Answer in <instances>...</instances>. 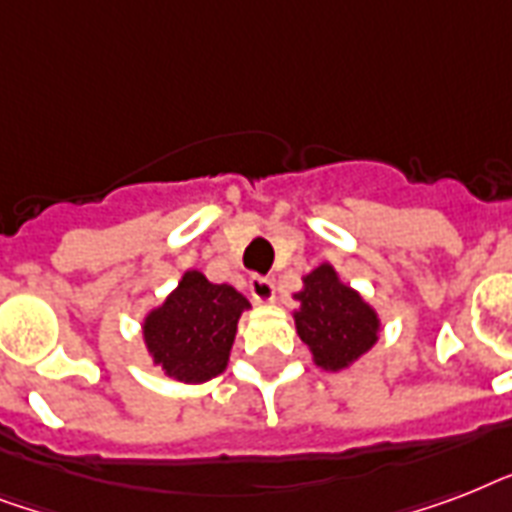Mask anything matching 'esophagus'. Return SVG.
Returning a JSON list of instances; mask_svg holds the SVG:
<instances>
[{"mask_svg":"<svg viewBox=\"0 0 512 512\" xmlns=\"http://www.w3.org/2000/svg\"><path fill=\"white\" fill-rule=\"evenodd\" d=\"M249 297L255 303H273L276 300V284L265 276H252L249 279Z\"/></svg>","mask_w":512,"mask_h":512,"instance_id":"obj_1","label":"esophagus"}]
</instances>
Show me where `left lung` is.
<instances>
[{"label": "left lung", "instance_id": "8db88e82", "mask_svg": "<svg viewBox=\"0 0 512 512\" xmlns=\"http://www.w3.org/2000/svg\"><path fill=\"white\" fill-rule=\"evenodd\" d=\"M292 300H297L292 311L297 335L311 350L313 364L324 372L348 369L380 340V313L340 279L332 263L305 273L303 289Z\"/></svg>", "mask_w": 512, "mask_h": 512}]
</instances>
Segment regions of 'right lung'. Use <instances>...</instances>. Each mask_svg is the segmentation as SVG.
I'll return each mask as SVG.
<instances>
[{
	"instance_id": "obj_1",
	"label": "right lung",
	"mask_w": 512,
	"mask_h": 512,
	"mask_svg": "<svg viewBox=\"0 0 512 512\" xmlns=\"http://www.w3.org/2000/svg\"><path fill=\"white\" fill-rule=\"evenodd\" d=\"M247 297L228 284H212L201 271H185L164 303L140 324L151 364L185 385L225 372Z\"/></svg>"
}]
</instances>
